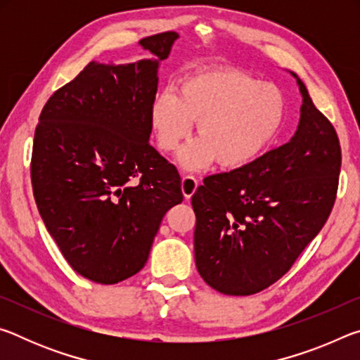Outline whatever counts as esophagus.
<instances>
[{
    "mask_svg": "<svg viewBox=\"0 0 360 360\" xmlns=\"http://www.w3.org/2000/svg\"><path fill=\"white\" fill-rule=\"evenodd\" d=\"M181 187H182V193H184L186 198H191L195 193L198 187V179L192 174H182V181H181Z\"/></svg>",
    "mask_w": 360,
    "mask_h": 360,
    "instance_id": "1",
    "label": "esophagus"
}]
</instances>
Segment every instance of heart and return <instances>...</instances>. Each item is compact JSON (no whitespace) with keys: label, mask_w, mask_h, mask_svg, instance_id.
I'll use <instances>...</instances> for the list:
<instances>
[{"label":"heart","mask_w":360,"mask_h":360,"mask_svg":"<svg viewBox=\"0 0 360 360\" xmlns=\"http://www.w3.org/2000/svg\"><path fill=\"white\" fill-rule=\"evenodd\" d=\"M288 114L283 90L271 82L235 68L203 70L182 79L178 94L167 90L150 106V125L158 148L179 152L186 169H203L217 160L225 169L249 165L270 148L281 133Z\"/></svg>","instance_id":"obj_1"}]
</instances>
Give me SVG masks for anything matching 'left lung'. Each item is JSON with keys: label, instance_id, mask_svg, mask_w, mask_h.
<instances>
[{"label": "left lung", "instance_id": "1", "mask_svg": "<svg viewBox=\"0 0 360 360\" xmlns=\"http://www.w3.org/2000/svg\"><path fill=\"white\" fill-rule=\"evenodd\" d=\"M290 75L303 98L294 136L246 167L208 176L192 197L195 265L225 295L257 294L285 275L337 197V131Z\"/></svg>", "mask_w": 360, "mask_h": 360}]
</instances>
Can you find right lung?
<instances>
[{
  "mask_svg": "<svg viewBox=\"0 0 360 360\" xmlns=\"http://www.w3.org/2000/svg\"><path fill=\"white\" fill-rule=\"evenodd\" d=\"M178 38L141 39L152 57L135 63L90 62L39 115L36 205L66 262L94 283L136 275L165 212L184 198L178 169L149 144L158 66Z\"/></svg>",
  "mask_w": 360,
  "mask_h": 360,
  "instance_id": "add662e5",
  "label": "right lung"
}]
</instances>
